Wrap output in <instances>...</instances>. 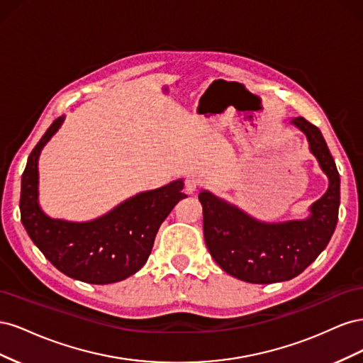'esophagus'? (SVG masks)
<instances>
[{"instance_id": "34e87169", "label": "esophagus", "mask_w": 363, "mask_h": 363, "mask_svg": "<svg viewBox=\"0 0 363 363\" xmlns=\"http://www.w3.org/2000/svg\"><path fill=\"white\" fill-rule=\"evenodd\" d=\"M201 186H203V182L199 177H194V175H192V177L186 179V182H184V188H186V191H188L189 194H194L196 191H200Z\"/></svg>"}]
</instances>
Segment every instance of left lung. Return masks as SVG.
<instances>
[{"mask_svg":"<svg viewBox=\"0 0 363 363\" xmlns=\"http://www.w3.org/2000/svg\"><path fill=\"white\" fill-rule=\"evenodd\" d=\"M291 124L303 131L309 150L327 175L328 188L309 207V216L265 223L208 191H201L206 245L227 274L256 284L286 281L301 274L330 240L339 212L340 180L321 131L303 116Z\"/></svg>","mask_w":363,"mask_h":363,"instance_id":"left-lung-1","label":"left lung"}]
</instances>
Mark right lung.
Instances as JSON below:
<instances>
[{
    "label": "right lung",
    "mask_w": 363,
    "mask_h": 363,
    "mask_svg": "<svg viewBox=\"0 0 363 363\" xmlns=\"http://www.w3.org/2000/svg\"><path fill=\"white\" fill-rule=\"evenodd\" d=\"M57 118L31 151L21 180V221L35 245L65 276L92 284L125 280L145 265L160 224L186 195L183 179L139 192L91 221L51 218L39 206V156L62 127Z\"/></svg>",
    "instance_id": "1"
}]
</instances>
